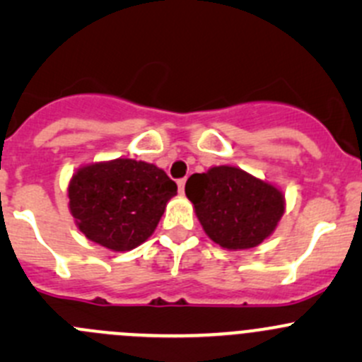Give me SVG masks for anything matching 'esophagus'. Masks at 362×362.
I'll list each match as a JSON object with an SVG mask.
<instances>
[{
	"mask_svg": "<svg viewBox=\"0 0 362 362\" xmlns=\"http://www.w3.org/2000/svg\"><path fill=\"white\" fill-rule=\"evenodd\" d=\"M177 185H178V192H180V194H184V192H185V178H180V180L177 182Z\"/></svg>",
	"mask_w": 362,
	"mask_h": 362,
	"instance_id": "obj_1",
	"label": "esophagus"
}]
</instances>
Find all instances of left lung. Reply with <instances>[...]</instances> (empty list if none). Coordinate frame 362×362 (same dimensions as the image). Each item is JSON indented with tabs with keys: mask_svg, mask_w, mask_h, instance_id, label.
I'll return each mask as SVG.
<instances>
[{
	"mask_svg": "<svg viewBox=\"0 0 362 362\" xmlns=\"http://www.w3.org/2000/svg\"><path fill=\"white\" fill-rule=\"evenodd\" d=\"M198 221L211 242L228 250L257 247L276 229L286 198L276 185L236 166H214L185 184Z\"/></svg>",
	"mask_w": 362,
	"mask_h": 362,
	"instance_id": "1",
	"label": "left lung"
}]
</instances>
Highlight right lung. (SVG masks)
<instances>
[{"label":"right lung","mask_w":362,"mask_h":362,"mask_svg":"<svg viewBox=\"0 0 362 362\" xmlns=\"http://www.w3.org/2000/svg\"><path fill=\"white\" fill-rule=\"evenodd\" d=\"M177 184L156 164L113 159L80 166L68 185L69 211L87 240L127 252L156 231Z\"/></svg>","instance_id":"add662e5"}]
</instances>
